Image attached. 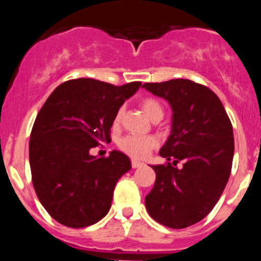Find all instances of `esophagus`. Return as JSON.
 <instances>
[{"label":"esophagus","instance_id":"34e87169","mask_svg":"<svg viewBox=\"0 0 261 261\" xmlns=\"http://www.w3.org/2000/svg\"><path fill=\"white\" fill-rule=\"evenodd\" d=\"M141 166H144V163L140 162V161H136V159H132V167H133V168L141 167Z\"/></svg>","mask_w":261,"mask_h":261}]
</instances>
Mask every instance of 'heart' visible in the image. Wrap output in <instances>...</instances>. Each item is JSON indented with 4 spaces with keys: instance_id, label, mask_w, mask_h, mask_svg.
<instances>
[{
    "instance_id": "obj_1",
    "label": "heart",
    "mask_w": 261,
    "mask_h": 261,
    "mask_svg": "<svg viewBox=\"0 0 261 261\" xmlns=\"http://www.w3.org/2000/svg\"><path fill=\"white\" fill-rule=\"evenodd\" d=\"M140 106L144 110L145 114L150 117L151 120L155 119L156 116H163V108L161 103L154 98H144L140 102ZM123 116V110L116 111V114L114 116V124L117 125ZM158 145V140L153 136H126V137L121 138L119 142L120 150L128 154L132 158H145L147 154L150 153L151 149Z\"/></svg>"
}]
</instances>
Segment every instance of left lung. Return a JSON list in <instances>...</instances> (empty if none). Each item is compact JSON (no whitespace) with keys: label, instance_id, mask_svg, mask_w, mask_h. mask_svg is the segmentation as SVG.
<instances>
[{"label":"left lung","instance_id":"left-lung-1","mask_svg":"<svg viewBox=\"0 0 261 261\" xmlns=\"http://www.w3.org/2000/svg\"><path fill=\"white\" fill-rule=\"evenodd\" d=\"M142 86L172 108L171 135L159 150L172 163L151 166L156 177L145 205L161 225L184 229L211 213L227 184L234 156L231 121L204 85L179 78ZM177 162L184 167L177 169Z\"/></svg>","mask_w":261,"mask_h":261}]
</instances>
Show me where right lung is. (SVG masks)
Wrapping results in <instances>:
<instances>
[{"instance_id":"add662e5","label":"right lung","mask_w":261,"mask_h":261,"mask_svg":"<svg viewBox=\"0 0 261 261\" xmlns=\"http://www.w3.org/2000/svg\"><path fill=\"white\" fill-rule=\"evenodd\" d=\"M141 86H123L93 78L66 81L48 96L30 137V167L39 201L53 220L86 227L108 213L115 186L130 161L121 151L110 156L90 149L110 142L114 116Z\"/></svg>"}]
</instances>
